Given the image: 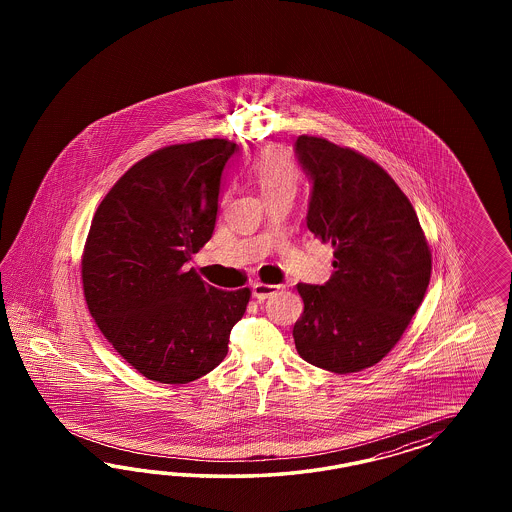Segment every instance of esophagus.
<instances>
[{
    "label": "esophagus",
    "instance_id": "34e87169",
    "mask_svg": "<svg viewBox=\"0 0 512 512\" xmlns=\"http://www.w3.org/2000/svg\"><path fill=\"white\" fill-rule=\"evenodd\" d=\"M278 291L279 285H266V283H255L253 285V296L257 300H264V298H268V296H272Z\"/></svg>",
    "mask_w": 512,
    "mask_h": 512
}]
</instances>
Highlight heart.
<instances>
[{"instance_id": "b5f03b06", "label": "heart", "mask_w": 512, "mask_h": 512, "mask_svg": "<svg viewBox=\"0 0 512 512\" xmlns=\"http://www.w3.org/2000/svg\"><path fill=\"white\" fill-rule=\"evenodd\" d=\"M251 174L266 201L278 195H295L302 176L295 157L283 146H270L263 150L253 161Z\"/></svg>"}]
</instances>
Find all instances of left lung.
Segmentation results:
<instances>
[{
    "label": "left lung",
    "mask_w": 512,
    "mask_h": 512,
    "mask_svg": "<svg viewBox=\"0 0 512 512\" xmlns=\"http://www.w3.org/2000/svg\"><path fill=\"white\" fill-rule=\"evenodd\" d=\"M295 154L311 180L308 229L336 259L325 285H296V351L328 372H362L387 357L419 310L432 253L415 208L372 159L308 135Z\"/></svg>",
    "instance_id": "left-lung-1"
}]
</instances>
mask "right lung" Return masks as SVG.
I'll use <instances>...</instances> for the list:
<instances>
[{"mask_svg":"<svg viewBox=\"0 0 512 512\" xmlns=\"http://www.w3.org/2000/svg\"><path fill=\"white\" fill-rule=\"evenodd\" d=\"M236 144H172L140 159L101 201L82 255L95 325L146 379L186 385L229 351L249 289L221 291L184 264L212 238Z\"/></svg>","mask_w":512,"mask_h":512,"instance_id":"right-lung-1","label":"right lung"}]
</instances>
